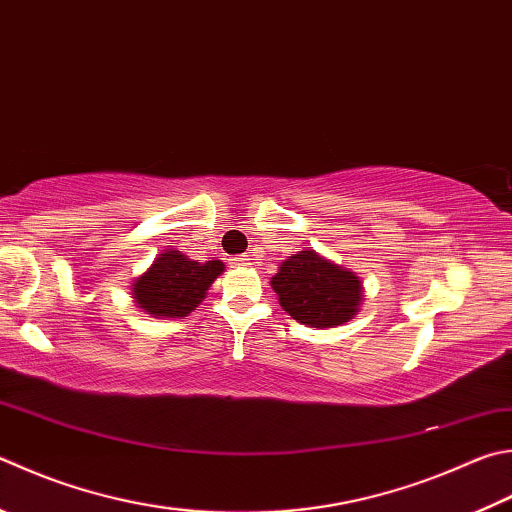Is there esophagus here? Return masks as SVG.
Masks as SVG:
<instances>
[{"label":"esophagus","mask_w":512,"mask_h":512,"mask_svg":"<svg viewBox=\"0 0 512 512\" xmlns=\"http://www.w3.org/2000/svg\"><path fill=\"white\" fill-rule=\"evenodd\" d=\"M232 266H248L250 264V257L248 255H235L230 259Z\"/></svg>","instance_id":"obj_1"}]
</instances>
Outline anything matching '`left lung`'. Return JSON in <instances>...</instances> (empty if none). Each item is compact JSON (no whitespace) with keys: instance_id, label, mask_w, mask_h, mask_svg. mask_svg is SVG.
<instances>
[{"instance_id":"obj_1","label":"left lung","mask_w":512,"mask_h":512,"mask_svg":"<svg viewBox=\"0 0 512 512\" xmlns=\"http://www.w3.org/2000/svg\"><path fill=\"white\" fill-rule=\"evenodd\" d=\"M271 286L280 295L282 309L293 320L315 329L349 322L362 300L358 277L315 255L313 250H300L282 262Z\"/></svg>"}]
</instances>
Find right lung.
<instances>
[{
	"instance_id": "1",
	"label": "right lung",
	"mask_w": 512,
	"mask_h": 512,
	"mask_svg": "<svg viewBox=\"0 0 512 512\" xmlns=\"http://www.w3.org/2000/svg\"><path fill=\"white\" fill-rule=\"evenodd\" d=\"M224 273L219 259L199 264L179 250H165L134 284V300L154 318H185L197 309L210 284Z\"/></svg>"
}]
</instances>
